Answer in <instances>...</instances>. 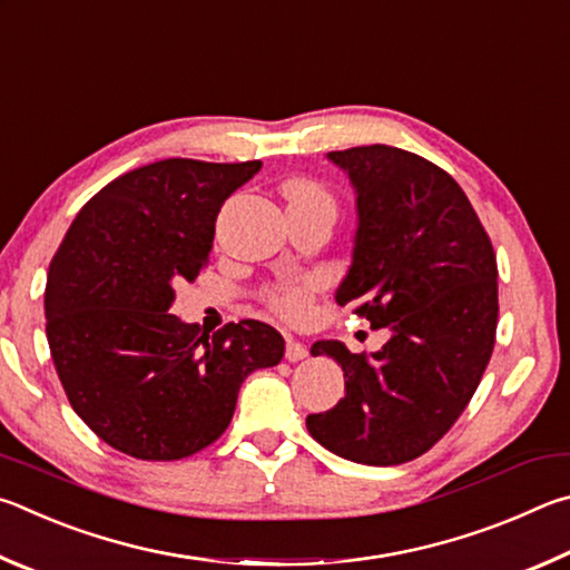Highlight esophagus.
I'll list each match as a JSON object with an SVG mask.
<instances>
[{
	"mask_svg": "<svg viewBox=\"0 0 570 570\" xmlns=\"http://www.w3.org/2000/svg\"><path fill=\"white\" fill-rule=\"evenodd\" d=\"M285 357L291 363H297V361H303V357H307V347L303 345V343H297L295 337H287V343H285Z\"/></svg>",
	"mask_w": 570,
	"mask_h": 570,
	"instance_id": "esophagus-1",
	"label": "esophagus"
}]
</instances>
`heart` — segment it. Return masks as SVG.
I'll return each mask as SVG.
<instances>
[{"label": "heart", "instance_id": "b5f03b06", "mask_svg": "<svg viewBox=\"0 0 570 570\" xmlns=\"http://www.w3.org/2000/svg\"><path fill=\"white\" fill-rule=\"evenodd\" d=\"M287 207H303V205H325L333 207V195L327 193V187L311 177H295L285 185ZM323 291V277L307 275L295 279H283V283L269 285L263 293L265 305L277 317H283L287 323H301L313 311L315 295Z\"/></svg>", "mask_w": 570, "mask_h": 570}]
</instances>
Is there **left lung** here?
<instances>
[{"mask_svg":"<svg viewBox=\"0 0 570 570\" xmlns=\"http://www.w3.org/2000/svg\"><path fill=\"white\" fill-rule=\"evenodd\" d=\"M357 193L351 273L335 301L371 327H391L373 355L321 341L345 373V397L307 415L335 455L401 465L451 431L488 367L498 327V263L455 179L387 145L327 153Z\"/></svg>","mask_w":570,"mask_h":570,"instance_id":"8db88e82","label":"left lung"}]
</instances>
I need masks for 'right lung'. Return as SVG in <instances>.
Returning a JSON list of instances; mask_svg holds the SVG:
<instances>
[{"mask_svg":"<svg viewBox=\"0 0 570 570\" xmlns=\"http://www.w3.org/2000/svg\"><path fill=\"white\" fill-rule=\"evenodd\" d=\"M249 163L159 159L105 185L79 209L47 275L49 353L69 405L97 438L139 461H179L233 421L249 373L283 361L259 321L209 337L169 315L203 273L225 199Z\"/></svg>","mask_w":570,"mask_h":570,"instance_id":"add662e5","label":"right lung"}]
</instances>
